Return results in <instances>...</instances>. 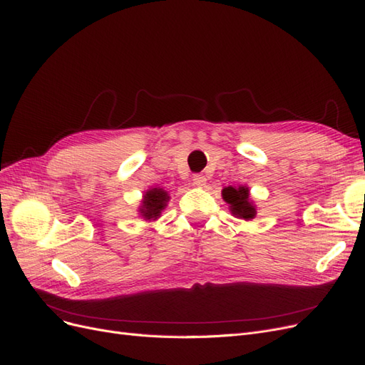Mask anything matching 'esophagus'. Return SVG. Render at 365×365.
<instances>
[{"instance_id": "esophagus-1", "label": "esophagus", "mask_w": 365, "mask_h": 365, "mask_svg": "<svg viewBox=\"0 0 365 365\" xmlns=\"http://www.w3.org/2000/svg\"><path fill=\"white\" fill-rule=\"evenodd\" d=\"M192 183L195 186H205L206 185V177L203 174H194L192 175Z\"/></svg>"}]
</instances>
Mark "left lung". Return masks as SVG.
Instances as JSON below:
<instances>
[{"label":"left lung","mask_w":365,"mask_h":365,"mask_svg":"<svg viewBox=\"0 0 365 365\" xmlns=\"http://www.w3.org/2000/svg\"><path fill=\"white\" fill-rule=\"evenodd\" d=\"M222 197L226 203H229L231 212L235 217L245 218V220H251L255 217L257 210L251 202L249 188H246V186H237V188L235 186H227L222 191Z\"/></svg>","instance_id":"left-lung-1"}]
</instances>
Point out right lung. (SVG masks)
Segmentation results:
<instances>
[{
	"instance_id": "right-lung-1",
	"label": "right lung",
	"mask_w": 365,
	"mask_h": 365,
	"mask_svg": "<svg viewBox=\"0 0 365 365\" xmlns=\"http://www.w3.org/2000/svg\"><path fill=\"white\" fill-rule=\"evenodd\" d=\"M170 200V195L162 188H151L143 194L142 206L139 207L140 215L145 220H155L160 217V212L165 210L166 203Z\"/></svg>"
}]
</instances>
